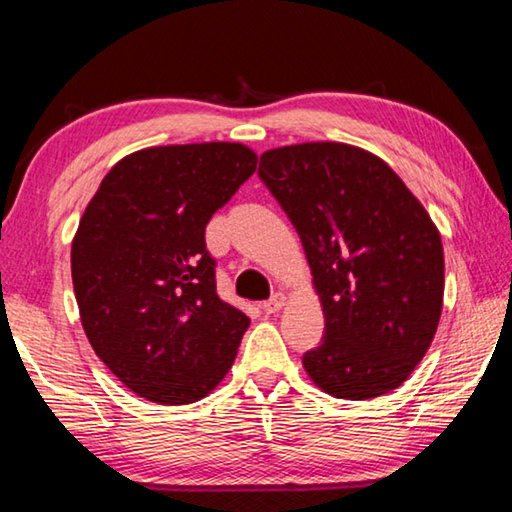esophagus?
<instances>
[{"label": "esophagus", "mask_w": 512, "mask_h": 512, "mask_svg": "<svg viewBox=\"0 0 512 512\" xmlns=\"http://www.w3.org/2000/svg\"><path fill=\"white\" fill-rule=\"evenodd\" d=\"M282 307H284V296H282V293H275L273 298H268L266 302H262L264 314H277V311H280Z\"/></svg>", "instance_id": "34e87169"}]
</instances>
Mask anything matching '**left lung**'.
Listing matches in <instances>:
<instances>
[{"label":"left lung","instance_id":"8db88e82","mask_svg":"<svg viewBox=\"0 0 512 512\" xmlns=\"http://www.w3.org/2000/svg\"><path fill=\"white\" fill-rule=\"evenodd\" d=\"M259 178L300 235L325 314L307 375L341 400L395 391L438 329L445 257L438 228L384 160L341 142L271 149Z\"/></svg>","mask_w":512,"mask_h":512}]
</instances>
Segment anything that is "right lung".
<instances>
[{
  "instance_id": "obj_1",
  "label": "right lung",
  "mask_w": 512,
  "mask_h": 512,
  "mask_svg": "<svg viewBox=\"0 0 512 512\" xmlns=\"http://www.w3.org/2000/svg\"><path fill=\"white\" fill-rule=\"evenodd\" d=\"M255 167L237 142L153 146L119 160L85 207L72 241L85 336L149 402H198L235 363L250 318L216 296L205 225Z\"/></svg>"
}]
</instances>
